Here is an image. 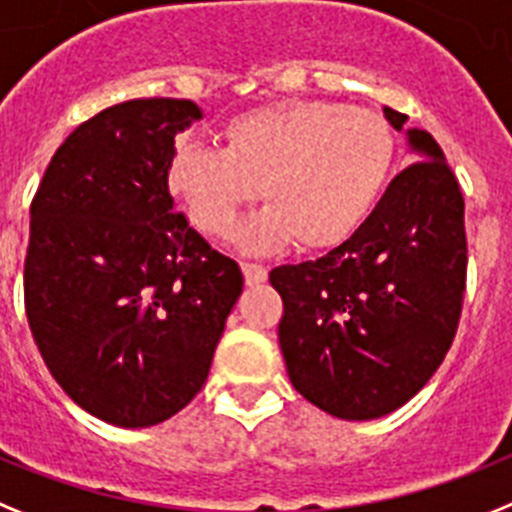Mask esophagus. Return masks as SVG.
Listing matches in <instances>:
<instances>
[{
  "label": "esophagus",
  "mask_w": 512,
  "mask_h": 512,
  "mask_svg": "<svg viewBox=\"0 0 512 512\" xmlns=\"http://www.w3.org/2000/svg\"><path fill=\"white\" fill-rule=\"evenodd\" d=\"M242 273L244 281L250 283V286L268 281V268H265V265H257V262H242Z\"/></svg>",
  "instance_id": "1"
}]
</instances>
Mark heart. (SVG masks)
<instances>
[{
    "instance_id": "1",
    "label": "heart",
    "mask_w": 512,
    "mask_h": 512,
    "mask_svg": "<svg viewBox=\"0 0 512 512\" xmlns=\"http://www.w3.org/2000/svg\"><path fill=\"white\" fill-rule=\"evenodd\" d=\"M397 136L379 110L291 100L244 113L226 126L224 149L182 141L172 151V193L198 229L224 237L257 198L270 206L242 229L265 250L296 239L301 250L340 247L381 201Z\"/></svg>"
}]
</instances>
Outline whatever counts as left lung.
<instances>
[{"mask_svg": "<svg viewBox=\"0 0 512 512\" xmlns=\"http://www.w3.org/2000/svg\"><path fill=\"white\" fill-rule=\"evenodd\" d=\"M402 131L407 115L384 108ZM415 162L389 182L366 224L314 262L270 270L278 324L301 397L342 420L410 402L446 358L466 291L464 195L428 131H407Z\"/></svg>", "mask_w": 512, "mask_h": 512, "instance_id": "8db88e82", "label": "left lung"}]
</instances>
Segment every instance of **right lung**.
I'll return each mask as SVG.
<instances>
[{
	"instance_id": "obj_1",
	"label": "right lung",
	"mask_w": 512,
	"mask_h": 512,
	"mask_svg": "<svg viewBox=\"0 0 512 512\" xmlns=\"http://www.w3.org/2000/svg\"><path fill=\"white\" fill-rule=\"evenodd\" d=\"M201 110L139 97L69 133L30 203L25 314L56 384L118 428L190 404L242 270L175 211V136Z\"/></svg>"
}]
</instances>
